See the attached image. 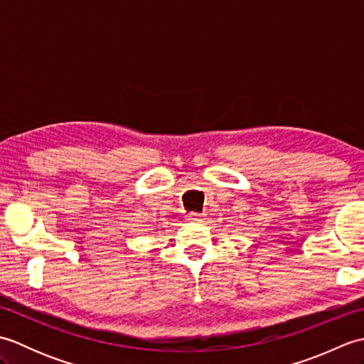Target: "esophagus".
Returning a JSON list of instances; mask_svg holds the SVG:
<instances>
[{
    "label": "esophagus",
    "instance_id": "obj_1",
    "mask_svg": "<svg viewBox=\"0 0 364 364\" xmlns=\"http://www.w3.org/2000/svg\"><path fill=\"white\" fill-rule=\"evenodd\" d=\"M202 219H203L202 214H197V213L188 214V220H191V222H202Z\"/></svg>",
    "mask_w": 364,
    "mask_h": 364
}]
</instances>
